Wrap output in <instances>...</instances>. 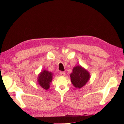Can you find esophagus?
I'll return each mask as SVG.
<instances>
[{"instance_id":"obj_1","label":"esophagus","mask_w":124,"mask_h":124,"mask_svg":"<svg viewBox=\"0 0 124 124\" xmlns=\"http://www.w3.org/2000/svg\"><path fill=\"white\" fill-rule=\"evenodd\" d=\"M60 74H61V76H62V77H63V76H65V75H66L65 73L64 72H62H62H60Z\"/></svg>"}]
</instances>
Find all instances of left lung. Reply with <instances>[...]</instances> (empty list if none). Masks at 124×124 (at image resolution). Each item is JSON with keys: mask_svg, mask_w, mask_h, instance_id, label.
Instances as JSON below:
<instances>
[{"mask_svg": "<svg viewBox=\"0 0 124 124\" xmlns=\"http://www.w3.org/2000/svg\"><path fill=\"white\" fill-rule=\"evenodd\" d=\"M71 83L76 88H81L86 85L90 79L91 74L81 66H76L70 75Z\"/></svg>", "mask_w": 124, "mask_h": 124, "instance_id": "1", "label": "left lung"}]
</instances>
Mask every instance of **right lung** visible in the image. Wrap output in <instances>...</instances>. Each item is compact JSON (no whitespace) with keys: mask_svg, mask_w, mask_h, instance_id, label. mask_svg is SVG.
<instances>
[{"mask_svg":"<svg viewBox=\"0 0 124 124\" xmlns=\"http://www.w3.org/2000/svg\"><path fill=\"white\" fill-rule=\"evenodd\" d=\"M53 79V73L46 70L41 71L37 77L38 84L43 89L47 90Z\"/></svg>","mask_w":124,"mask_h":124,"instance_id":"1","label":"right lung"}]
</instances>
